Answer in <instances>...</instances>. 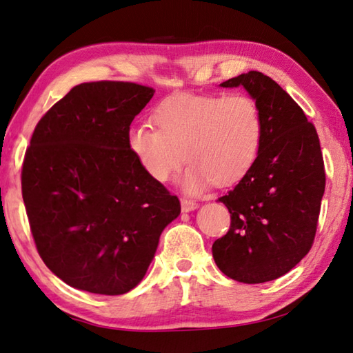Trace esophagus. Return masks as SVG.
<instances>
[{
	"label": "esophagus",
	"mask_w": 353,
	"mask_h": 353,
	"mask_svg": "<svg viewBox=\"0 0 353 353\" xmlns=\"http://www.w3.org/2000/svg\"><path fill=\"white\" fill-rule=\"evenodd\" d=\"M181 205H182V211H185V213H188V211H193L197 208V202L191 201V199H182L181 201Z\"/></svg>",
	"instance_id": "1"
}]
</instances>
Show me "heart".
Segmentation results:
<instances>
[{
	"mask_svg": "<svg viewBox=\"0 0 353 353\" xmlns=\"http://www.w3.org/2000/svg\"><path fill=\"white\" fill-rule=\"evenodd\" d=\"M156 126L136 125L128 146L152 181L166 183L191 163L182 179L188 193L213 182L230 187L245 177L264 142V117L258 100L243 92L177 95L152 111Z\"/></svg>",
	"mask_w": 353,
	"mask_h": 353,
	"instance_id": "b5f03b06",
	"label": "heart"
}]
</instances>
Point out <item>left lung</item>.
Masks as SVG:
<instances>
[{"mask_svg": "<svg viewBox=\"0 0 353 353\" xmlns=\"http://www.w3.org/2000/svg\"><path fill=\"white\" fill-rule=\"evenodd\" d=\"M243 86L258 100L264 142L254 166L219 201L232 216L213 258L228 278L261 284L288 273L310 252L325 171L315 126L276 81L250 70L221 83Z\"/></svg>", "mask_w": 353, "mask_h": 353, "instance_id": "left-lung-1", "label": "left lung"}]
</instances>
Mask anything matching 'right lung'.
Returning a JSON list of instances; mask_svg holds the SVG:
<instances>
[{
    "label": "right lung",
    "instance_id": "1",
    "mask_svg": "<svg viewBox=\"0 0 353 353\" xmlns=\"http://www.w3.org/2000/svg\"><path fill=\"white\" fill-rule=\"evenodd\" d=\"M154 89L131 81L74 86L43 115L21 170L38 254L70 287L123 294L143 279L181 202L140 168L128 131Z\"/></svg>",
    "mask_w": 353,
    "mask_h": 353
}]
</instances>
